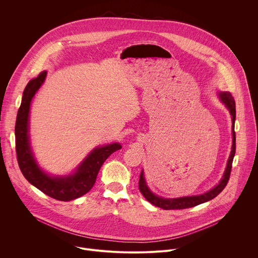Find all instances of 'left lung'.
<instances>
[{"mask_svg": "<svg viewBox=\"0 0 258 258\" xmlns=\"http://www.w3.org/2000/svg\"><path fill=\"white\" fill-rule=\"evenodd\" d=\"M217 96L226 107L230 111L231 117H232V150L227 162V166L225 169V172L218 181V183L211 188L209 191L200 194V195H194V196H186V197H178V198H163L161 196H158L154 194L147 185L145 176H144V170H142L140 174V180H139V189L140 192L143 194V196L146 198V200H148L150 203L153 205L160 207L165 210L169 209H185V208H190L194 207L196 205L202 204L204 202H207L213 198H215L220 192H222L225 187L227 186V183L230 178V173L232 169V163L233 159L236 153V134H235V120H236V105H235V100L233 96L231 95L230 92H218Z\"/></svg>", "mask_w": 258, "mask_h": 258, "instance_id": "left-lung-1", "label": "left lung"}]
</instances>
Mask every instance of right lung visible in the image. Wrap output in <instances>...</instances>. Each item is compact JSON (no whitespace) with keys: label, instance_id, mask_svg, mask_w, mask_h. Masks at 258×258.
<instances>
[{"label":"right lung","instance_id":"right-lung-1","mask_svg":"<svg viewBox=\"0 0 258 258\" xmlns=\"http://www.w3.org/2000/svg\"><path fill=\"white\" fill-rule=\"evenodd\" d=\"M46 77L47 71L44 70L38 78L31 80L23 91L15 124L17 160L22 174L32 186L56 200L71 201L87 194L93 188L104 161L113 152L121 149V145L112 143L96 147L69 174L52 175L46 172L35 160L29 139L30 105Z\"/></svg>","mask_w":258,"mask_h":258}]
</instances>
